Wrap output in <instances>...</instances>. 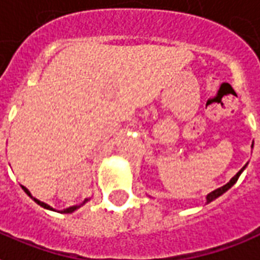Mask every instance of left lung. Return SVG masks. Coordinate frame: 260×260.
<instances>
[{"mask_svg": "<svg viewBox=\"0 0 260 260\" xmlns=\"http://www.w3.org/2000/svg\"><path fill=\"white\" fill-rule=\"evenodd\" d=\"M252 147H253V143H252ZM245 167H247V165H245ZM245 167H243V168L240 169L237 174L234 175V176H233V178L230 179V182H228V183L224 184V186H222V187H219V189L211 191V193H209L208 196H207V204H209V203H211V201H213V200H216V199H218V197H220V196H222L223 193H226V191H228V190L230 189V187H232L233 184L237 182L238 178H240V175L243 174V171H244V169H245Z\"/></svg>", "mask_w": 260, "mask_h": 260, "instance_id": "obj_1", "label": "left lung"}]
</instances>
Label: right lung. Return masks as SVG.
Instances as JSON below:
<instances>
[{
	"label": "right lung",
	"instance_id": "obj_1",
	"mask_svg": "<svg viewBox=\"0 0 260 260\" xmlns=\"http://www.w3.org/2000/svg\"><path fill=\"white\" fill-rule=\"evenodd\" d=\"M22 189L24 190V193L27 194V196H28V197H30V199L34 200V201H36V203H37L38 205H41L42 208L49 209V211H55V209L52 208L51 205H48V204L42 203V201H40V200H37V199H36V197H32L31 193H30V191H28V190H27V187H24V186H22ZM88 201H89V199H85V200H84V201H82L81 204H80V205H73V207H69V208L63 209V211H60V212H61V213H71V212H74L76 209H78V208H80V207H81V205H84V204H85V203H88Z\"/></svg>",
	"mask_w": 260,
	"mask_h": 260
}]
</instances>
